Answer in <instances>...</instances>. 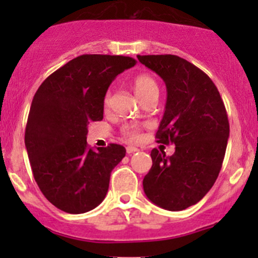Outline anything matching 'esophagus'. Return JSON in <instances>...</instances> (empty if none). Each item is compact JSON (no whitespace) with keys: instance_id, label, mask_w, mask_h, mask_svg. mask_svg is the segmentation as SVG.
Wrapping results in <instances>:
<instances>
[{"instance_id":"34e87169","label":"esophagus","mask_w":258,"mask_h":258,"mask_svg":"<svg viewBox=\"0 0 258 258\" xmlns=\"http://www.w3.org/2000/svg\"><path fill=\"white\" fill-rule=\"evenodd\" d=\"M137 151H139V148L137 147H134V146H127V148H126V152L128 153H134V152H137Z\"/></svg>"}]
</instances>
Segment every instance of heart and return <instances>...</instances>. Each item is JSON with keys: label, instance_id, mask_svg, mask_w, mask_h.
<instances>
[{"label": "heart", "instance_id": "heart-1", "mask_svg": "<svg viewBox=\"0 0 258 258\" xmlns=\"http://www.w3.org/2000/svg\"><path fill=\"white\" fill-rule=\"evenodd\" d=\"M134 88L135 92L137 93V96H139L142 102L147 100V98L153 97V96H158V92H160L157 81L153 79L152 76H150V75H140V76H137L134 80ZM103 103H105V106H110L111 92L106 93L105 98H103ZM122 132H123L124 136H127L131 140L139 139L140 136L139 128H137V126H134V124H126L122 128Z\"/></svg>", "mask_w": 258, "mask_h": 258}]
</instances>
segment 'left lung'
Wrapping results in <instances>:
<instances>
[{
	"label": "left lung",
	"mask_w": 258,
	"mask_h": 258,
	"mask_svg": "<svg viewBox=\"0 0 258 258\" xmlns=\"http://www.w3.org/2000/svg\"><path fill=\"white\" fill-rule=\"evenodd\" d=\"M137 58L167 88L156 142L176 146L168 157L157 148L151 151L144 191L158 207L182 211L201 201L218 177L230 136L227 112L212 80L191 62L175 54Z\"/></svg>",
	"instance_id": "obj_1"
}]
</instances>
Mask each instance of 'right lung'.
<instances>
[{"instance_id":"right-lung-1","label":"right lung","mask_w":258,"mask_h":258,"mask_svg":"<svg viewBox=\"0 0 258 258\" xmlns=\"http://www.w3.org/2000/svg\"><path fill=\"white\" fill-rule=\"evenodd\" d=\"M136 59L82 54L42 82L35 93L25 131L33 177L43 196L67 213L97 207L108 191L111 172L126 148L88 147L91 122L103 118V98L117 75Z\"/></svg>"}]
</instances>
